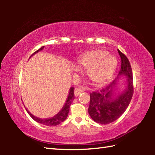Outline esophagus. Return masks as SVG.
Instances as JSON below:
<instances>
[{
  "instance_id": "34e87169",
  "label": "esophagus",
  "mask_w": 155,
  "mask_h": 155,
  "mask_svg": "<svg viewBox=\"0 0 155 155\" xmlns=\"http://www.w3.org/2000/svg\"><path fill=\"white\" fill-rule=\"evenodd\" d=\"M83 91H84V90L83 88H81V87L75 88V90H74V96L77 97L80 94L83 93Z\"/></svg>"
}]
</instances>
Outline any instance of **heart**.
<instances>
[{
    "label": "heart",
    "instance_id": "b5f03b06",
    "mask_svg": "<svg viewBox=\"0 0 155 155\" xmlns=\"http://www.w3.org/2000/svg\"><path fill=\"white\" fill-rule=\"evenodd\" d=\"M105 50L95 49L84 52L78 59V66L87 70V76L95 85L106 83L116 70L117 61L115 57L108 55ZM75 71L79 72V68L74 65Z\"/></svg>",
    "mask_w": 155,
    "mask_h": 155
}]
</instances>
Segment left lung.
I'll use <instances>...</instances> for the list:
<instances>
[{"label": "left lung", "instance_id": "8db88e82", "mask_svg": "<svg viewBox=\"0 0 155 155\" xmlns=\"http://www.w3.org/2000/svg\"><path fill=\"white\" fill-rule=\"evenodd\" d=\"M121 57V68L118 76L101 90L90 93L88 113L94 121L107 124L115 121L124 114L130 104L133 94V72L130 62L122 52L117 50ZM126 77V86L121 93H115L119 78Z\"/></svg>", "mask_w": 155, "mask_h": 155}]
</instances>
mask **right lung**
Segmentation results:
<instances>
[{"mask_svg": "<svg viewBox=\"0 0 155 155\" xmlns=\"http://www.w3.org/2000/svg\"><path fill=\"white\" fill-rule=\"evenodd\" d=\"M44 48V46H42L41 48L38 50L37 51H35L33 54H31V56L29 57V59L33 55H34V54L38 53V52L41 51V50H43ZM74 88L73 87H71L70 88L69 94H68V98L66 99V101H65L64 107H62V109L60 110L58 114H57L55 115H54L53 117H50V118H46V119H41V118H39L38 117H35V115H33L32 114H31V113L28 111V109L27 108H25L26 111H27V113L29 114L30 116L37 122L40 123V124H42L44 125L48 126V127H54V126L58 125L60 124V123L64 122V120L67 118L68 113H69V111H70V105H71V103H72L73 100L74 99Z\"/></svg>", "mask_w": 155, "mask_h": 155, "instance_id": "add662e5", "label": "right lung"}]
</instances>
